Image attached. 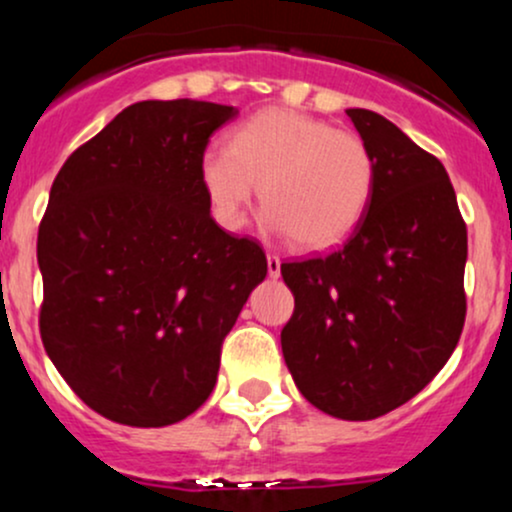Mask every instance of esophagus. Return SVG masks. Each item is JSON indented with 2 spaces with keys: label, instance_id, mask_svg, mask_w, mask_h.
I'll return each instance as SVG.
<instances>
[{
  "label": "esophagus",
  "instance_id": "1",
  "mask_svg": "<svg viewBox=\"0 0 512 512\" xmlns=\"http://www.w3.org/2000/svg\"><path fill=\"white\" fill-rule=\"evenodd\" d=\"M267 272H269V276H272V279H279V274H281L279 255H267Z\"/></svg>",
  "mask_w": 512,
  "mask_h": 512
}]
</instances>
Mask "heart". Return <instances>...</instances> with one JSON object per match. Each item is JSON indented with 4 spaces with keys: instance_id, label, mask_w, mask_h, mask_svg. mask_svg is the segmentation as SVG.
I'll return each mask as SVG.
<instances>
[{
    "instance_id": "b5f03b06",
    "label": "heart",
    "mask_w": 512,
    "mask_h": 512,
    "mask_svg": "<svg viewBox=\"0 0 512 512\" xmlns=\"http://www.w3.org/2000/svg\"><path fill=\"white\" fill-rule=\"evenodd\" d=\"M211 214L228 231L243 223L260 185L269 231L298 248L337 245L361 223L375 190L370 149L354 132L286 108L260 110L199 163Z\"/></svg>"
}]
</instances>
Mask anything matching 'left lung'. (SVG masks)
Wrapping results in <instances>:
<instances>
[{"label":"left lung","mask_w":512,"mask_h":512,"mask_svg":"<svg viewBox=\"0 0 512 512\" xmlns=\"http://www.w3.org/2000/svg\"><path fill=\"white\" fill-rule=\"evenodd\" d=\"M346 115L373 156V199L330 255L281 264L296 298L281 351L313 407L370 421L419 395L460 342L467 226L436 156L373 110Z\"/></svg>","instance_id":"obj_1"}]
</instances>
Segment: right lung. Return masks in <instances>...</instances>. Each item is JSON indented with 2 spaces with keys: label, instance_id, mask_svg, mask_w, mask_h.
<instances>
[{
  "label": "right lung",
  "instance_id": "1",
  "mask_svg": "<svg viewBox=\"0 0 512 512\" xmlns=\"http://www.w3.org/2000/svg\"><path fill=\"white\" fill-rule=\"evenodd\" d=\"M238 115L142 101L67 158L38 228L40 337L67 385L115 424L182 421L216 385L223 337L267 276L216 226L199 163Z\"/></svg>",
  "mask_w": 512,
  "mask_h": 512
}]
</instances>
